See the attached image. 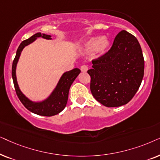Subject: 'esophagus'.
Instances as JSON below:
<instances>
[{
  "label": "esophagus",
  "instance_id": "esophagus-1",
  "mask_svg": "<svg viewBox=\"0 0 160 160\" xmlns=\"http://www.w3.org/2000/svg\"><path fill=\"white\" fill-rule=\"evenodd\" d=\"M88 68L86 65H82V67H80V70H81L82 72H86L87 71H88Z\"/></svg>",
  "mask_w": 160,
  "mask_h": 160
}]
</instances>
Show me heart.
I'll list each match as a JSON object with an SVG mask.
<instances>
[{"label": "heart", "instance_id": "heart-1", "mask_svg": "<svg viewBox=\"0 0 160 160\" xmlns=\"http://www.w3.org/2000/svg\"><path fill=\"white\" fill-rule=\"evenodd\" d=\"M110 47V41L108 37H92L85 42L82 46L83 52L89 53L96 51L99 56L105 55Z\"/></svg>", "mask_w": 160, "mask_h": 160}]
</instances>
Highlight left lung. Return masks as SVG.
<instances>
[{
	"label": "left lung",
	"mask_w": 160,
	"mask_h": 160,
	"mask_svg": "<svg viewBox=\"0 0 160 160\" xmlns=\"http://www.w3.org/2000/svg\"><path fill=\"white\" fill-rule=\"evenodd\" d=\"M88 70L91 91L102 105L108 108L126 105L132 99L144 74V58L138 39L121 31L110 50L92 61Z\"/></svg>",
	"instance_id": "8db88e82"
}]
</instances>
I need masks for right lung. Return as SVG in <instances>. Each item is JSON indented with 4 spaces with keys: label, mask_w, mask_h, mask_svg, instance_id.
<instances>
[{
    "label": "right lung",
    "mask_w": 160,
    "mask_h": 160,
    "mask_svg": "<svg viewBox=\"0 0 160 160\" xmlns=\"http://www.w3.org/2000/svg\"><path fill=\"white\" fill-rule=\"evenodd\" d=\"M39 37H42L46 39H51V36L50 35L37 33L32 36L31 37H30L29 39L24 40V41L21 42L18 50H17L16 56L13 61V63H12V75L17 95H18L20 102L22 103V105L28 110L35 114L43 116H52L58 114L65 108L67 103L70 87H71L74 80L80 73V70L78 68H75V69L70 70V71L64 72L62 74V76L61 77L58 84L55 86L52 92L50 93V95L47 99L43 100V101L33 102L25 97L22 93V91H20V88H19L18 80H17V64H18L19 58H20V54L22 52L23 48L25 46H28V44H31L32 42H33Z\"/></svg>",
    "instance_id": "obj_1"
}]
</instances>
